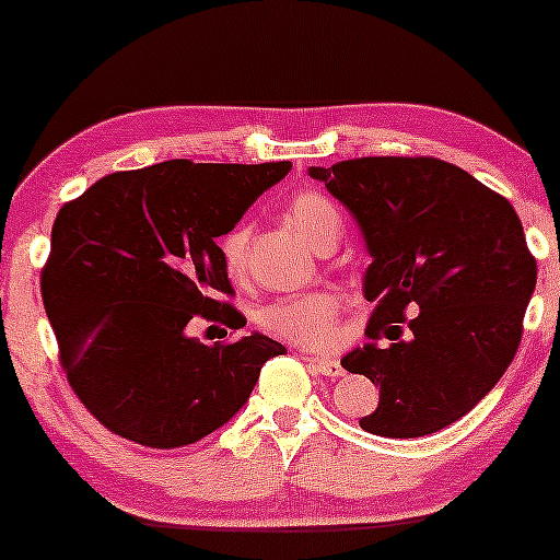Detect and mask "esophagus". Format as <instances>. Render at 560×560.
<instances>
[{
  "instance_id": "34e87169",
  "label": "esophagus",
  "mask_w": 560,
  "mask_h": 560,
  "mask_svg": "<svg viewBox=\"0 0 560 560\" xmlns=\"http://www.w3.org/2000/svg\"><path fill=\"white\" fill-rule=\"evenodd\" d=\"M305 359H308V364L313 366V370H316L318 374H324V377L336 380L343 374V366L339 359H331V357H305Z\"/></svg>"
}]
</instances>
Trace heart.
Masks as SVG:
<instances>
[{"instance_id": "obj_1", "label": "heart", "mask_w": 560, "mask_h": 560, "mask_svg": "<svg viewBox=\"0 0 560 560\" xmlns=\"http://www.w3.org/2000/svg\"><path fill=\"white\" fill-rule=\"evenodd\" d=\"M290 219L305 242L313 249L318 247L326 236L341 234L343 221L341 211L336 209L331 198L318 194V190H303L288 206ZM249 247V226L236 224L221 236L219 252L221 265L229 278H242L244 265H247ZM341 298L331 290H313L305 295L280 298L259 311V324L267 331L280 336L290 343H301L308 349H326L336 341V324H339Z\"/></svg>"}]
</instances>
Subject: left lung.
Wrapping results in <instances>:
<instances>
[{
  "mask_svg": "<svg viewBox=\"0 0 560 560\" xmlns=\"http://www.w3.org/2000/svg\"><path fill=\"white\" fill-rule=\"evenodd\" d=\"M362 232L364 298L377 301L364 347L343 370L380 385L359 425L418 439L464 418L515 359L538 267L508 198L435 158H362L308 167ZM408 312L411 334L399 327ZM382 335L394 347L382 350Z\"/></svg>",
  "mask_w": 560,
  "mask_h": 560,
  "instance_id": "obj_1",
  "label": "left lung"
}]
</instances>
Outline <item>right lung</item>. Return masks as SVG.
I'll list each match as a JSON object with an SVG mask.
<instances>
[{
  "mask_svg": "<svg viewBox=\"0 0 560 560\" xmlns=\"http://www.w3.org/2000/svg\"><path fill=\"white\" fill-rule=\"evenodd\" d=\"M167 160L112 173L60 209L43 303L81 402L121 439L178 448L226 425L285 347L252 331L226 347L188 336L194 316L240 326L217 240L290 173Z\"/></svg>",
  "mask_w": 560,
  "mask_h": 560,
  "instance_id": "right-lung-1",
  "label": "right lung"
}]
</instances>
